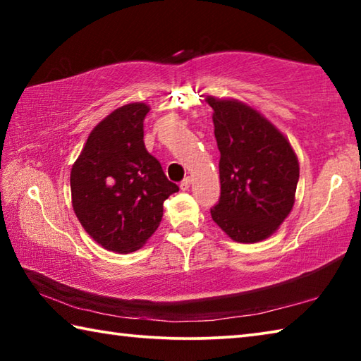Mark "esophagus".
<instances>
[{"label":"esophagus","instance_id":"esophagus-1","mask_svg":"<svg viewBox=\"0 0 361 361\" xmlns=\"http://www.w3.org/2000/svg\"><path fill=\"white\" fill-rule=\"evenodd\" d=\"M189 186H191V178L186 176V178L180 183V188H181V191H188Z\"/></svg>","mask_w":361,"mask_h":361}]
</instances>
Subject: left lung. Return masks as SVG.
Segmentation results:
<instances>
[{"label": "left lung", "mask_w": 361, "mask_h": 361, "mask_svg": "<svg viewBox=\"0 0 361 361\" xmlns=\"http://www.w3.org/2000/svg\"><path fill=\"white\" fill-rule=\"evenodd\" d=\"M219 149L221 197L210 210L232 240L255 243L271 237L295 205L296 152L258 109L234 99L207 97Z\"/></svg>", "instance_id": "1"}]
</instances>
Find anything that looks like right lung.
Instances as JSON below:
<instances>
[{"mask_svg":"<svg viewBox=\"0 0 361 361\" xmlns=\"http://www.w3.org/2000/svg\"><path fill=\"white\" fill-rule=\"evenodd\" d=\"M149 105H122L89 133L73 164L71 204L85 232L109 252L130 253L154 234L164 200L178 191L145 148Z\"/></svg>","mask_w":361,"mask_h":361,"instance_id":"1","label":"right lung"}]
</instances>
